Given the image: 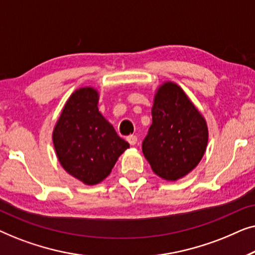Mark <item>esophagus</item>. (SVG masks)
<instances>
[{"label": "esophagus", "instance_id": "34e87169", "mask_svg": "<svg viewBox=\"0 0 255 255\" xmlns=\"http://www.w3.org/2000/svg\"><path fill=\"white\" fill-rule=\"evenodd\" d=\"M127 140H128V144L133 146V145L137 144V140H138V139H137V135H128V137L127 138Z\"/></svg>", "mask_w": 255, "mask_h": 255}]
</instances>
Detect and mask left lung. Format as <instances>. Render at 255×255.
<instances>
[{
	"instance_id": "1",
	"label": "left lung",
	"mask_w": 255,
	"mask_h": 255,
	"mask_svg": "<svg viewBox=\"0 0 255 255\" xmlns=\"http://www.w3.org/2000/svg\"><path fill=\"white\" fill-rule=\"evenodd\" d=\"M208 125L187 94L176 83L159 87L152 107V125L142 141V153L156 175L182 179L203 158Z\"/></svg>"
}]
</instances>
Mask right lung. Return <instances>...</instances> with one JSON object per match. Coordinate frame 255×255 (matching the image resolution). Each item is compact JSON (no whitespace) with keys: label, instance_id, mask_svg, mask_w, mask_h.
I'll use <instances>...</instances> for the list:
<instances>
[{"label":"right lung","instance_id":"right-lung-1","mask_svg":"<svg viewBox=\"0 0 255 255\" xmlns=\"http://www.w3.org/2000/svg\"><path fill=\"white\" fill-rule=\"evenodd\" d=\"M99 92L76 89L69 96L52 133L58 160L66 172L88 186L106 179L130 147L97 108Z\"/></svg>","mask_w":255,"mask_h":255}]
</instances>
